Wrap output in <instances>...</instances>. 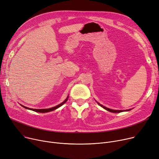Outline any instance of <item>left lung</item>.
<instances>
[{
	"label": "left lung",
	"instance_id": "left-lung-1",
	"mask_svg": "<svg viewBox=\"0 0 159 159\" xmlns=\"http://www.w3.org/2000/svg\"><path fill=\"white\" fill-rule=\"evenodd\" d=\"M97 103H98V102H97ZM98 105H100L101 106H102L103 108H104L105 110H107V111H110V112H113V113H120V112H122V111H129V110H114L110 109V108L106 107L103 106L102 105L100 104L99 103H98Z\"/></svg>",
	"mask_w": 159,
	"mask_h": 159
}]
</instances>
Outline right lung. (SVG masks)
<instances>
[{"label": "right lung", "instance_id": "obj_1", "mask_svg": "<svg viewBox=\"0 0 159 159\" xmlns=\"http://www.w3.org/2000/svg\"><path fill=\"white\" fill-rule=\"evenodd\" d=\"M68 97H68L66 98V99L65 100V101L63 102H62L61 104H58V105H57V106H55V107H52V108H49V109H31V108H28V107H25V106H22V107H24V108H26V109H28V110H32V111H36V112H39V113H46V112H49V111H53V110H56V109H57L58 107H61L62 105H63L64 103H66V101H68Z\"/></svg>", "mask_w": 159, "mask_h": 159}]
</instances>
